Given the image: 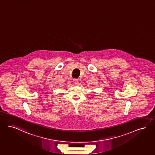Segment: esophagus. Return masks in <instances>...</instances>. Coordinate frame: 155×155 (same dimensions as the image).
Listing matches in <instances>:
<instances>
[{"label":"esophagus","instance_id":"1","mask_svg":"<svg viewBox=\"0 0 155 155\" xmlns=\"http://www.w3.org/2000/svg\"><path fill=\"white\" fill-rule=\"evenodd\" d=\"M73 82H74V84H78V79H77V78H74V79H73Z\"/></svg>","mask_w":155,"mask_h":155}]
</instances>
